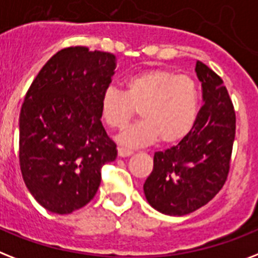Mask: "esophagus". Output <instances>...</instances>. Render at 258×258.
I'll return each mask as SVG.
<instances>
[{
  "label": "esophagus",
  "mask_w": 258,
  "mask_h": 258,
  "mask_svg": "<svg viewBox=\"0 0 258 258\" xmlns=\"http://www.w3.org/2000/svg\"><path fill=\"white\" fill-rule=\"evenodd\" d=\"M134 151L133 150H128V148H124V147H119L118 148V155L120 158H127L130 155H133Z\"/></svg>",
  "instance_id": "esophagus-1"
}]
</instances>
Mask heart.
<instances>
[{"label":"heart","mask_w":258,"mask_h":258,"mask_svg":"<svg viewBox=\"0 0 258 258\" xmlns=\"http://www.w3.org/2000/svg\"><path fill=\"white\" fill-rule=\"evenodd\" d=\"M139 110L142 120L119 136L130 147L164 144L184 139L195 125L199 112V89L188 75H177L167 69H150L130 75L124 93L108 87L100 98L104 122L114 130H123Z\"/></svg>","instance_id":"1"}]
</instances>
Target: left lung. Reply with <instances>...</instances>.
<instances>
[{
    "mask_svg": "<svg viewBox=\"0 0 258 258\" xmlns=\"http://www.w3.org/2000/svg\"><path fill=\"white\" fill-rule=\"evenodd\" d=\"M204 104L180 143L154 156L144 195L156 211L184 216L211 202L227 181L236 135V112L223 79L196 63Z\"/></svg>",
    "mask_w": 258,
    "mask_h": 258,
    "instance_id": "1",
    "label": "left lung"
}]
</instances>
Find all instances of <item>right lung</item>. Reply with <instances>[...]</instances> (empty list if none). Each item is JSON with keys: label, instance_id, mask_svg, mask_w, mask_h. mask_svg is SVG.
Listing matches in <instances>:
<instances>
[{"label": "right lung", "instance_id": "1", "mask_svg": "<svg viewBox=\"0 0 258 258\" xmlns=\"http://www.w3.org/2000/svg\"><path fill=\"white\" fill-rule=\"evenodd\" d=\"M116 56L86 46L54 54L27 90L20 114V167L47 211L68 215L89 204L116 144L100 122V98Z\"/></svg>", "mask_w": 258, "mask_h": 258}]
</instances>
